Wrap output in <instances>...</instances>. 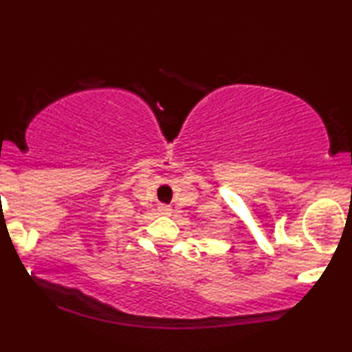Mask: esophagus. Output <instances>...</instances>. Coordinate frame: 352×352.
Returning a JSON list of instances; mask_svg holds the SVG:
<instances>
[{
  "label": "esophagus",
  "instance_id": "1",
  "mask_svg": "<svg viewBox=\"0 0 352 352\" xmlns=\"http://www.w3.org/2000/svg\"><path fill=\"white\" fill-rule=\"evenodd\" d=\"M157 212H160V215H162V217H169L172 214V207L160 206V207H157Z\"/></svg>",
  "mask_w": 352,
  "mask_h": 352
}]
</instances>
